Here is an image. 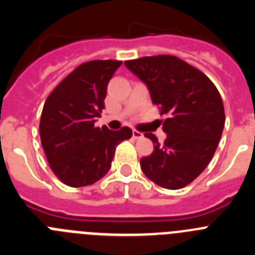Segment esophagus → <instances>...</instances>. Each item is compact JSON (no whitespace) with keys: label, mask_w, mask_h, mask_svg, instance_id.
I'll use <instances>...</instances> for the list:
<instances>
[{"label":"esophagus","mask_w":255,"mask_h":255,"mask_svg":"<svg viewBox=\"0 0 255 255\" xmlns=\"http://www.w3.org/2000/svg\"><path fill=\"white\" fill-rule=\"evenodd\" d=\"M132 138L140 139V138H143V134H141L140 131H138V130H134V131H132Z\"/></svg>","instance_id":"34e87169"}]
</instances>
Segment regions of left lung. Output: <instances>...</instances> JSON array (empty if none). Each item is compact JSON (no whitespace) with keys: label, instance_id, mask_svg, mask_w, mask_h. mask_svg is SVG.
I'll return each mask as SVG.
<instances>
[{"label":"left lung","instance_id":"obj_1","mask_svg":"<svg viewBox=\"0 0 255 255\" xmlns=\"http://www.w3.org/2000/svg\"><path fill=\"white\" fill-rule=\"evenodd\" d=\"M126 67L147 84L159 114L167 115L159 143L140 159L144 175L157 185L176 190L194 181L208 166L225 126V108L217 88L197 67L171 55L125 61Z\"/></svg>","mask_w":255,"mask_h":255}]
</instances>
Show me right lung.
<instances>
[{"instance_id":"add662e5","label":"right lung","mask_w":255,"mask_h":255,"mask_svg":"<svg viewBox=\"0 0 255 255\" xmlns=\"http://www.w3.org/2000/svg\"><path fill=\"white\" fill-rule=\"evenodd\" d=\"M123 61L79 65L51 92L40 116V143L52 172L73 188L92 185L111 168L115 150L131 129L96 128L105 108L107 84Z\"/></svg>"}]
</instances>
